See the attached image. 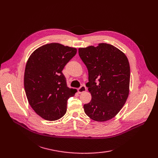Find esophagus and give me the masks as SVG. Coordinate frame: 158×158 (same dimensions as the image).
<instances>
[{"label":"esophagus","instance_id":"1","mask_svg":"<svg viewBox=\"0 0 158 158\" xmlns=\"http://www.w3.org/2000/svg\"><path fill=\"white\" fill-rule=\"evenodd\" d=\"M85 91H86V88H85V85H81L79 88H78V92L79 94H82V93L85 92Z\"/></svg>","mask_w":158,"mask_h":158}]
</instances>
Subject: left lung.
Here are the masks:
<instances>
[{"label":"left lung","mask_w":158,"mask_h":158,"mask_svg":"<svg viewBox=\"0 0 158 158\" xmlns=\"http://www.w3.org/2000/svg\"><path fill=\"white\" fill-rule=\"evenodd\" d=\"M80 59L88 70L86 87L92 95L84 112L95 121L111 119L125 105L129 93L130 66L126 55L115 47L99 44L79 48Z\"/></svg>","instance_id":"8db88e82"}]
</instances>
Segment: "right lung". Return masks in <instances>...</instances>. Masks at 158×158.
I'll use <instances>...</instances> for the list:
<instances>
[{"instance_id":"obj_1","label":"right lung","mask_w":158,"mask_h":158,"mask_svg":"<svg viewBox=\"0 0 158 158\" xmlns=\"http://www.w3.org/2000/svg\"><path fill=\"white\" fill-rule=\"evenodd\" d=\"M76 52V48L52 43L37 49L27 62L24 89L28 102L45 120L63 117L67 100L74 95L76 89L67 86L62 71Z\"/></svg>"}]
</instances>
